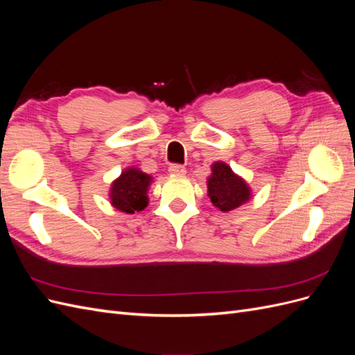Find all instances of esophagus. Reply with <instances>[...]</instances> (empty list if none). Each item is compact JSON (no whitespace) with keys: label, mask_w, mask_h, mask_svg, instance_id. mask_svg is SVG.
<instances>
[{"label":"esophagus","mask_w":355,"mask_h":355,"mask_svg":"<svg viewBox=\"0 0 355 355\" xmlns=\"http://www.w3.org/2000/svg\"><path fill=\"white\" fill-rule=\"evenodd\" d=\"M168 173L173 176H184L187 173V168L180 164H171L168 167Z\"/></svg>","instance_id":"esophagus-1"}]
</instances>
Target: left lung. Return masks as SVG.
Instances as JSON below:
<instances>
[{"label":"left lung","mask_w":355,"mask_h":355,"mask_svg":"<svg viewBox=\"0 0 355 355\" xmlns=\"http://www.w3.org/2000/svg\"><path fill=\"white\" fill-rule=\"evenodd\" d=\"M207 196L214 207L227 213L249 201L252 189L227 163L216 161L211 164V173L207 178Z\"/></svg>","instance_id":"8db88e82"}]
</instances>
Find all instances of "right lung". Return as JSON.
Segmentation results:
<instances>
[{"instance_id":"right-lung-1","label":"right lung","mask_w":355,"mask_h":355,"mask_svg":"<svg viewBox=\"0 0 355 355\" xmlns=\"http://www.w3.org/2000/svg\"><path fill=\"white\" fill-rule=\"evenodd\" d=\"M151 184L153 176L137 167H127L112 182L110 189L111 204L124 213L142 211L148 206V189Z\"/></svg>"}]
</instances>
